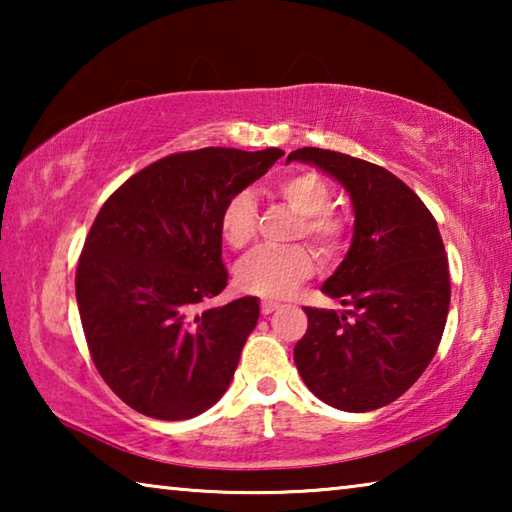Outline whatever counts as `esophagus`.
Masks as SVG:
<instances>
[{
    "mask_svg": "<svg viewBox=\"0 0 512 512\" xmlns=\"http://www.w3.org/2000/svg\"><path fill=\"white\" fill-rule=\"evenodd\" d=\"M259 309H262V314H264V316H268V314H273V311L277 309V302L262 300V305H259Z\"/></svg>",
    "mask_w": 512,
    "mask_h": 512,
    "instance_id": "1",
    "label": "esophagus"
}]
</instances>
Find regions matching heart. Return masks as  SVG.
Returning <instances> with one entry per match:
<instances>
[{
  "label": "heart",
  "instance_id": "obj_1",
  "mask_svg": "<svg viewBox=\"0 0 512 512\" xmlns=\"http://www.w3.org/2000/svg\"><path fill=\"white\" fill-rule=\"evenodd\" d=\"M275 194L300 214L296 239H307L325 262L339 259L350 241V216L332 210V189L316 171H293L275 180ZM257 201L250 189L239 192L225 203L219 230L225 244L244 250L257 237ZM316 271V257L307 246L262 248L241 259L237 266V284L255 296L282 300L289 298Z\"/></svg>",
  "mask_w": 512,
  "mask_h": 512
}]
</instances>
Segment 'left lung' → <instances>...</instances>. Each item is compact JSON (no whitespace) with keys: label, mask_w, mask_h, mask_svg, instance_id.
Segmentation results:
<instances>
[{"label":"left lung","mask_w":512,"mask_h":512,"mask_svg":"<svg viewBox=\"0 0 512 512\" xmlns=\"http://www.w3.org/2000/svg\"><path fill=\"white\" fill-rule=\"evenodd\" d=\"M289 160L332 173L354 203L352 248L323 284L348 311L305 307L293 359L325 404L381 409L418 381L443 339L452 298L443 237L420 196L379 164L314 146Z\"/></svg>","instance_id":"1"}]
</instances>
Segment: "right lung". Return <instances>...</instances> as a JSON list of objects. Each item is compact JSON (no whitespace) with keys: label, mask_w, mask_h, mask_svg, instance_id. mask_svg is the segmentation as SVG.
I'll use <instances>...</instances> for the list:
<instances>
[{"label":"right lung","mask_w":512,"mask_h":512,"mask_svg":"<svg viewBox=\"0 0 512 512\" xmlns=\"http://www.w3.org/2000/svg\"><path fill=\"white\" fill-rule=\"evenodd\" d=\"M282 155L221 146L171 153L99 210L76 266V302L94 366L137 413L194 418L230 386L259 302L207 307L228 284L219 219Z\"/></svg>","instance_id":"right-lung-1"}]
</instances>
